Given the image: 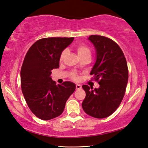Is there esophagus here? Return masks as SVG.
Returning <instances> with one entry per match:
<instances>
[{
    "instance_id": "esophagus-1",
    "label": "esophagus",
    "mask_w": 148,
    "mask_h": 148,
    "mask_svg": "<svg viewBox=\"0 0 148 148\" xmlns=\"http://www.w3.org/2000/svg\"><path fill=\"white\" fill-rule=\"evenodd\" d=\"M76 89H82V86H81V85H79V84H76Z\"/></svg>"
}]
</instances>
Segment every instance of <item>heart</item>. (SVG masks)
<instances>
[{
    "mask_svg": "<svg viewBox=\"0 0 148 148\" xmlns=\"http://www.w3.org/2000/svg\"><path fill=\"white\" fill-rule=\"evenodd\" d=\"M76 51L79 58H81V57H86V56L91 57V51H90L89 48L84 44L78 45V46L76 47ZM66 52L67 51L66 49L64 50V51L62 52L61 54V56H60V60H61V61H62V60L64 59V56H66ZM71 77L74 80H77V78H78L77 74L76 73H74V72H73V73L71 74Z\"/></svg>",
    "mask_w": 148,
    "mask_h": 148,
    "instance_id": "obj_1",
    "label": "heart"
}]
</instances>
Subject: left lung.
Segmentation results:
<instances>
[{
    "mask_svg": "<svg viewBox=\"0 0 148 148\" xmlns=\"http://www.w3.org/2000/svg\"><path fill=\"white\" fill-rule=\"evenodd\" d=\"M96 59L90 74L99 81V88L84 85L86 93L82 108L87 114L95 118H105L116 111L123 98L129 72L126 59L116 42L106 37L91 35Z\"/></svg>",
    "mask_w": 148,
    "mask_h": 148,
    "instance_id": "1",
    "label": "left lung"
}]
</instances>
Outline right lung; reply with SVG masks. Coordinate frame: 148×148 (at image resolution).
<instances>
[{"instance_id": "add662e5", "label": "right lung", "mask_w": 148, "mask_h": 148, "mask_svg": "<svg viewBox=\"0 0 148 148\" xmlns=\"http://www.w3.org/2000/svg\"><path fill=\"white\" fill-rule=\"evenodd\" d=\"M74 38H45L30 47L21 69L22 92L30 110L37 117L49 120L60 116L76 85L64 82L57 85L51 71L59 67L62 51Z\"/></svg>"}]
</instances>
